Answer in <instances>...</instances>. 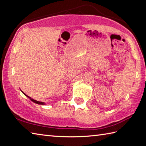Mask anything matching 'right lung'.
I'll return each mask as SVG.
<instances>
[{"label":"right lung","instance_id":"1","mask_svg":"<svg viewBox=\"0 0 146 146\" xmlns=\"http://www.w3.org/2000/svg\"><path fill=\"white\" fill-rule=\"evenodd\" d=\"M24 95H25V94H24ZM26 96H27L26 95H25ZM27 97H29V98H30L29 97H28V96H27ZM31 100L33 102H35V103H36V104H41V105H44V103H42V102H39V101H37V100H34V99H31Z\"/></svg>","mask_w":146,"mask_h":146}]
</instances>
